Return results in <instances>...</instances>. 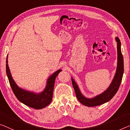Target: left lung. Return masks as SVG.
Segmentation results:
<instances>
[{
    "label": "left lung",
    "mask_w": 130,
    "mask_h": 130,
    "mask_svg": "<svg viewBox=\"0 0 130 130\" xmlns=\"http://www.w3.org/2000/svg\"><path fill=\"white\" fill-rule=\"evenodd\" d=\"M117 49V63L116 71L110 84L102 93L92 98H87L81 93L76 82L71 77L72 84L77 99L82 104L88 107L96 106L109 102L115 95L120 85L124 73L123 57L121 51V42L118 37H116Z\"/></svg>",
    "instance_id": "obj_1"
}]
</instances>
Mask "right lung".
Masks as SVG:
<instances>
[{
	"mask_svg": "<svg viewBox=\"0 0 130 130\" xmlns=\"http://www.w3.org/2000/svg\"><path fill=\"white\" fill-rule=\"evenodd\" d=\"M8 55L6 59V73L10 84L14 93L17 99L23 104L36 109H41L46 107L51 103L53 98V92L56 78L61 71L59 69L54 73L47 79L44 89L40 92L26 90L22 88L15 83L12 77L9 64H8Z\"/></svg>",
	"mask_w": 130,
	"mask_h": 130,
	"instance_id": "right-lung-1",
	"label": "right lung"
}]
</instances>
